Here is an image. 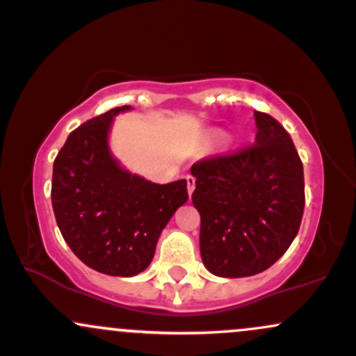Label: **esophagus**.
I'll return each instance as SVG.
<instances>
[{
	"label": "esophagus",
	"mask_w": 356,
	"mask_h": 356,
	"mask_svg": "<svg viewBox=\"0 0 356 356\" xmlns=\"http://www.w3.org/2000/svg\"><path fill=\"white\" fill-rule=\"evenodd\" d=\"M186 188H188V193L192 195L193 190H195V178L192 177V175H186Z\"/></svg>",
	"instance_id": "esophagus-1"
}]
</instances>
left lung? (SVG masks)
I'll list each match as a JSON object with an SVG mask.
<instances>
[{
  "label": "left lung",
  "instance_id": "1",
  "mask_svg": "<svg viewBox=\"0 0 356 356\" xmlns=\"http://www.w3.org/2000/svg\"><path fill=\"white\" fill-rule=\"evenodd\" d=\"M254 144L192 166V202L200 213V254L217 277L270 268L289 250L304 213V168L290 134L254 112Z\"/></svg>",
  "mask_w": 356,
  "mask_h": 356
}]
</instances>
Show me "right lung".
<instances>
[{
	"mask_svg": "<svg viewBox=\"0 0 356 356\" xmlns=\"http://www.w3.org/2000/svg\"><path fill=\"white\" fill-rule=\"evenodd\" d=\"M117 106L74 129L52 173V209L64 241L86 266L134 277L149 266L159 234L188 200L185 179L158 185L120 168L108 149Z\"/></svg>",
	"mask_w": 356,
	"mask_h": 356,
	"instance_id": "right-lung-1",
	"label": "right lung"
}]
</instances>
